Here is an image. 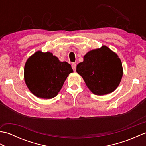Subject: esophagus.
I'll use <instances>...</instances> for the list:
<instances>
[{"label": "esophagus", "mask_w": 146, "mask_h": 146, "mask_svg": "<svg viewBox=\"0 0 146 146\" xmlns=\"http://www.w3.org/2000/svg\"><path fill=\"white\" fill-rule=\"evenodd\" d=\"M71 67H72L73 71H76V64L75 63H72V64H71Z\"/></svg>", "instance_id": "34e87169"}]
</instances>
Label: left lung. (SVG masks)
I'll return each mask as SVG.
<instances>
[{
    "instance_id": "1",
    "label": "left lung",
    "mask_w": 146,
    "mask_h": 146,
    "mask_svg": "<svg viewBox=\"0 0 146 146\" xmlns=\"http://www.w3.org/2000/svg\"><path fill=\"white\" fill-rule=\"evenodd\" d=\"M76 72L92 93L103 95L117 88L122 80L123 68L118 55L103 46L87 52L83 61L77 64Z\"/></svg>"
}]
</instances>
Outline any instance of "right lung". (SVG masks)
Listing matches in <instances>:
<instances>
[{"label": "right lung", "instance_id": "obj_1", "mask_svg": "<svg viewBox=\"0 0 146 146\" xmlns=\"http://www.w3.org/2000/svg\"><path fill=\"white\" fill-rule=\"evenodd\" d=\"M73 70L66 61L61 62L50 52L38 51L30 56L24 66V76L29 90L37 97H56Z\"/></svg>", "mask_w": 146, "mask_h": 146}]
</instances>
